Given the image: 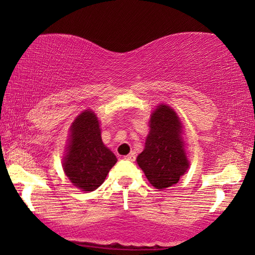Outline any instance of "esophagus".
Returning <instances> with one entry per match:
<instances>
[{"label": "esophagus", "instance_id": "esophagus-1", "mask_svg": "<svg viewBox=\"0 0 255 255\" xmlns=\"http://www.w3.org/2000/svg\"><path fill=\"white\" fill-rule=\"evenodd\" d=\"M135 158H136V155H135V153H130V154H128V155H126V156H125V159H128V161H135Z\"/></svg>", "mask_w": 255, "mask_h": 255}]
</instances>
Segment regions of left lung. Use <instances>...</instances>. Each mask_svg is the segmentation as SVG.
<instances>
[{"label":"left lung","instance_id":"8db88e82","mask_svg":"<svg viewBox=\"0 0 255 255\" xmlns=\"http://www.w3.org/2000/svg\"><path fill=\"white\" fill-rule=\"evenodd\" d=\"M136 161L149 183L159 190L178 183L187 172L189 161L182 140V125L171 107L159 105L150 115L145 148Z\"/></svg>","mask_w":255,"mask_h":255}]
</instances>
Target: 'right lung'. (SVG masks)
I'll list each match as a JSON object with an SVG mask.
<instances>
[{"label":"right lung","mask_w":255,"mask_h":255,"mask_svg":"<svg viewBox=\"0 0 255 255\" xmlns=\"http://www.w3.org/2000/svg\"><path fill=\"white\" fill-rule=\"evenodd\" d=\"M70 132V143L63 161L64 172L82 191H93L105 182L117 157L103 144L100 124L92 110L77 116Z\"/></svg>","instance_id":"obj_1"}]
</instances>
